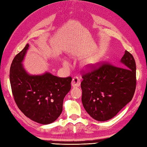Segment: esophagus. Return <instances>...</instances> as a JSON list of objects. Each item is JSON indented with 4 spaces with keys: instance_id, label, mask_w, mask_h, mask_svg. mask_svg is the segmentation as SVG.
<instances>
[{
    "instance_id": "obj_1",
    "label": "esophagus",
    "mask_w": 147,
    "mask_h": 147,
    "mask_svg": "<svg viewBox=\"0 0 147 147\" xmlns=\"http://www.w3.org/2000/svg\"><path fill=\"white\" fill-rule=\"evenodd\" d=\"M81 82L79 78H78L77 76L74 77L73 78V80H72L71 82V86L73 88H75V87H78L80 86Z\"/></svg>"
}]
</instances>
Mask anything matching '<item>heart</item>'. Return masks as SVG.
<instances>
[{
    "label": "heart",
    "mask_w": 147,
    "mask_h": 147,
    "mask_svg": "<svg viewBox=\"0 0 147 147\" xmlns=\"http://www.w3.org/2000/svg\"><path fill=\"white\" fill-rule=\"evenodd\" d=\"M98 61V56H94V57H92L87 59L84 62V64H85L86 67L90 68L93 66L94 65H95L96 63H97ZM64 64L66 65L69 64L67 61H65L64 62Z\"/></svg>",
    "instance_id": "1"
}]
</instances>
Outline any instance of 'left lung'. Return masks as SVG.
<instances>
[{"label":"left lung","instance_id":"obj_1","mask_svg":"<svg viewBox=\"0 0 147 147\" xmlns=\"http://www.w3.org/2000/svg\"><path fill=\"white\" fill-rule=\"evenodd\" d=\"M120 62L122 67L104 64L83 74V107L96 121L111 119L133 98L136 84L135 59L126 51Z\"/></svg>","mask_w":147,"mask_h":147}]
</instances>
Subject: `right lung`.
Here are the masks:
<instances>
[{"instance_id": "right-lung-1", "label": "right lung", "mask_w": 147, "mask_h": 147, "mask_svg": "<svg viewBox=\"0 0 147 147\" xmlns=\"http://www.w3.org/2000/svg\"><path fill=\"white\" fill-rule=\"evenodd\" d=\"M28 47V43L11 64L9 77L12 95L18 108L26 117L40 124H51L62 113L72 78H59L49 72L38 75L28 73L22 62Z\"/></svg>"}]
</instances>
